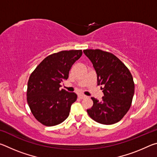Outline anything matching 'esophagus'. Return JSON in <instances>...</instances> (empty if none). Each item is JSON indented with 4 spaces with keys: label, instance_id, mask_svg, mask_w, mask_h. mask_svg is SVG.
I'll return each mask as SVG.
<instances>
[{
    "label": "esophagus",
    "instance_id": "obj_1",
    "mask_svg": "<svg viewBox=\"0 0 157 157\" xmlns=\"http://www.w3.org/2000/svg\"><path fill=\"white\" fill-rule=\"evenodd\" d=\"M78 97H79V99H84V98H86V95H83V94H80V95H78Z\"/></svg>",
    "mask_w": 157,
    "mask_h": 157
}]
</instances>
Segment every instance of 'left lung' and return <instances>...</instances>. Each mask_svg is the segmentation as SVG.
<instances>
[{
	"mask_svg": "<svg viewBox=\"0 0 157 157\" xmlns=\"http://www.w3.org/2000/svg\"><path fill=\"white\" fill-rule=\"evenodd\" d=\"M83 52L91 60L97 73L98 85H102L101 101L91 98L93 107L87 113L93 120L103 124L118 123L129 111L134 94V82L127 66L109 52L86 49Z\"/></svg>",
	"mask_w": 157,
	"mask_h": 157,
	"instance_id": "8db88e82",
	"label": "left lung"
}]
</instances>
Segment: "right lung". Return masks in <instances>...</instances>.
I'll return each mask as SVG.
<instances>
[{
    "mask_svg": "<svg viewBox=\"0 0 157 157\" xmlns=\"http://www.w3.org/2000/svg\"><path fill=\"white\" fill-rule=\"evenodd\" d=\"M82 54V50L53 53L31 73L28 82V104L34 118L44 125H57L69 116L71 106L78 96L75 93L60 90V83L68 79L71 67Z\"/></svg>",
    "mask_w": 157,
    "mask_h": 157,
    "instance_id": "obj_1",
    "label": "right lung"
}]
</instances>
